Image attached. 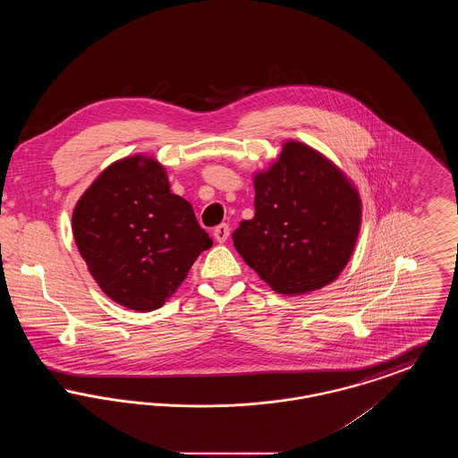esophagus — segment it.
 Instances as JSON below:
<instances>
[{
	"label": "esophagus",
	"instance_id": "esophagus-1",
	"mask_svg": "<svg viewBox=\"0 0 458 458\" xmlns=\"http://www.w3.org/2000/svg\"><path fill=\"white\" fill-rule=\"evenodd\" d=\"M213 235H215V239L218 240L219 243L226 242V239L230 237V226H228L226 223H221V225H218V226L215 228Z\"/></svg>",
	"mask_w": 458,
	"mask_h": 458
}]
</instances>
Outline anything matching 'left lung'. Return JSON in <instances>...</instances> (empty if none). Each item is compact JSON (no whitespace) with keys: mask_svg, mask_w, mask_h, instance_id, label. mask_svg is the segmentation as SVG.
I'll return each instance as SVG.
<instances>
[{"mask_svg":"<svg viewBox=\"0 0 458 458\" xmlns=\"http://www.w3.org/2000/svg\"><path fill=\"white\" fill-rule=\"evenodd\" d=\"M256 215L240 221L233 245L275 292L319 290L338 278L360 228V197L325 156L286 142L254 178Z\"/></svg>","mask_w":458,"mask_h":458,"instance_id":"1","label":"left lung"}]
</instances>
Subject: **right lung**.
<instances>
[{
    "label": "right lung",
    "mask_w": 458,
    "mask_h": 458,
    "mask_svg": "<svg viewBox=\"0 0 458 458\" xmlns=\"http://www.w3.org/2000/svg\"><path fill=\"white\" fill-rule=\"evenodd\" d=\"M75 243L101 290L123 307L165 305L213 240L191 202L170 191L148 156L120 159L99 174L72 216Z\"/></svg>",
    "instance_id": "obj_1"
}]
</instances>
